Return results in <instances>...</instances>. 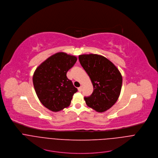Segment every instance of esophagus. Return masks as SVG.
Masks as SVG:
<instances>
[{
	"label": "esophagus",
	"mask_w": 158,
	"mask_h": 158,
	"mask_svg": "<svg viewBox=\"0 0 158 158\" xmlns=\"http://www.w3.org/2000/svg\"><path fill=\"white\" fill-rule=\"evenodd\" d=\"M78 91H79L80 92H81V91H82V89H83V86H80L78 88Z\"/></svg>",
	"instance_id": "obj_1"
}]
</instances>
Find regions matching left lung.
<instances>
[{
  "label": "left lung",
  "instance_id": "obj_1",
  "mask_svg": "<svg viewBox=\"0 0 158 158\" xmlns=\"http://www.w3.org/2000/svg\"><path fill=\"white\" fill-rule=\"evenodd\" d=\"M78 59L93 86L91 95L84 97L86 104L98 112L108 110L120 94L123 80L119 71L111 61L102 55H81Z\"/></svg>",
  "mask_w": 158,
  "mask_h": 158
}]
</instances>
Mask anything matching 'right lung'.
I'll use <instances>...</instances> for the list:
<instances>
[{
	"label": "right lung",
	"mask_w": 158,
	"mask_h": 158,
	"mask_svg": "<svg viewBox=\"0 0 158 158\" xmlns=\"http://www.w3.org/2000/svg\"><path fill=\"white\" fill-rule=\"evenodd\" d=\"M77 60L75 56L59 52L37 67L33 76L37 95L42 104L52 111L68 107L78 89L67 77Z\"/></svg>",
	"instance_id": "right-lung-1"
}]
</instances>
